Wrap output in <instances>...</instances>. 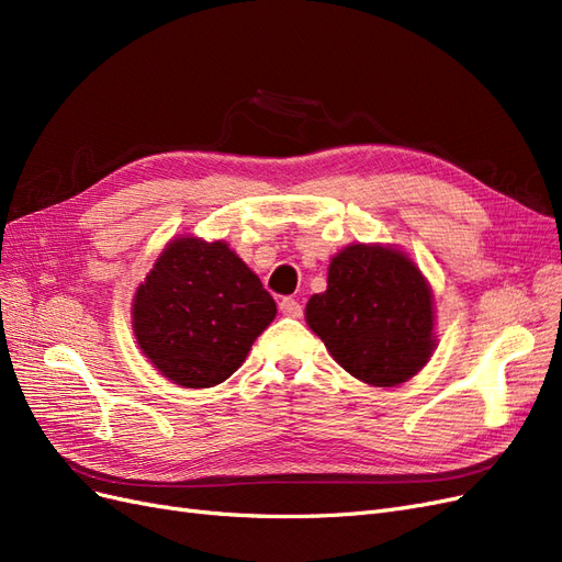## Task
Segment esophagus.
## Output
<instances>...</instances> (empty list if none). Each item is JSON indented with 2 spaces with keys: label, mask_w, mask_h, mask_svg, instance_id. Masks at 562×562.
<instances>
[{
  "label": "esophagus",
  "mask_w": 562,
  "mask_h": 562,
  "mask_svg": "<svg viewBox=\"0 0 562 562\" xmlns=\"http://www.w3.org/2000/svg\"><path fill=\"white\" fill-rule=\"evenodd\" d=\"M279 310H281L283 316H293V318H300V316H302V304H300V300H295V297H283V300L279 302Z\"/></svg>",
  "instance_id": "34e87169"
}]
</instances>
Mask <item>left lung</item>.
I'll list each match as a JSON object with an SVG mask.
<instances>
[{
	"label": "left lung",
	"mask_w": 562,
	"mask_h": 562,
	"mask_svg": "<svg viewBox=\"0 0 562 562\" xmlns=\"http://www.w3.org/2000/svg\"><path fill=\"white\" fill-rule=\"evenodd\" d=\"M431 304L422 271L401 250L353 244L335 255L326 293L312 295L304 314L349 375L396 386L436 347Z\"/></svg>",
	"instance_id": "1"
}]
</instances>
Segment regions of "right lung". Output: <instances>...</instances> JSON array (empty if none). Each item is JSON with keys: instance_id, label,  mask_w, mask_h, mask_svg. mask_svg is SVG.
<instances>
[{"instance_id": "obj_1", "label": "right lung", "mask_w": 562, "mask_h": 562, "mask_svg": "<svg viewBox=\"0 0 562 562\" xmlns=\"http://www.w3.org/2000/svg\"><path fill=\"white\" fill-rule=\"evenodd\" d=\"M277 316V302L227 244L182 236L133 300V330L161 375L187 389L225 382Z\"/></svg>"}]
</instances>
